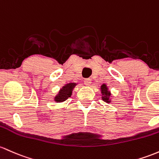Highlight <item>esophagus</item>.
<instances>
[{"label":"esophagus","instance_id":"34e87169","mask_svg":"<svg viewBox=\"0 0 159 159\" xmlns=\"http://www.w3.org/2000/svg\"><path fill=\"white\" fill-rule=\"evenodd\" d=\"M84 83L85 85L88 86V85H90V83H91V79H90V78H85V79L84 80Z\"/></svg>","mask_w":159,"mask_h":159}]
</instances>
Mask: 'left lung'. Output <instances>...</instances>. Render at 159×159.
Listing matches in <instances>:
<instances>
[{"instance_id": "left-lung-1", "label": "left lung", "mask_w": 159, "mask_h": 159, "mask_svg": "<svg viewBox=\"0 0 159 159\" xmlns=\"http://www.w3.org/2000/svg\"><path fill=\"white\" fill-rule=\"evenodd\" d=\"M101 90H102V94L104 96V97H102V99L106 101V102H109V99L108 98V97L110 96V93L108 91V89L106 88V84H102L101 86Z\"/></svg>"}]
</instances>
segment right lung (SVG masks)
Segmentation results:
<instances>
[{
    "label": "right lung",
    "instance_id": "add662e5",
    "mask_svg": "<svg viewBox=\"0 0 159 159\" xmlns=\"http://www.w3.org/2000/svg\"><path fill=\"white\" fill-rule=\"evenodd\" d=\"M75 84L74 83H69L68 84L65 85L60 91L59 92V94L55 97V101L57 102H62L67 99L69 97H71V93H72V89L75 86Z\"/></svg>",
    "mask_w": 159,
    "mask_h": 159
}]
</instances>
